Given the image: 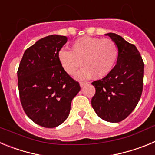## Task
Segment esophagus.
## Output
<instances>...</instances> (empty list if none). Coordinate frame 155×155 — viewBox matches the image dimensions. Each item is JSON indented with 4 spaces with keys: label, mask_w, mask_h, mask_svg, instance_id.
Here are the masks:
<instances>
[{
    "label": "esophagus",
    "mask_w": 155,
    "mask_h": 155,
    "mask_svg": "<svg viewBox=\"0 0 155 155\" xmlns=\"http://www.w3.org/2000/svg\"><path fill=\"white\" fill-rule=\"evenodd\" d=\"M85 84H87V82H80V86L81 87L85 85Z\"/></svg>",
    "instance_id": "34e87169"
}]
</instances>
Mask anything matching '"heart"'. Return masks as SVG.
I'll use <instances>...</instances> for the list:
<instances>
[{
  "instance_id": "b5f03b06",
  "label": "heart",
  "mask_w": 155,
  "mask_h": 155,
  "mask_svg": "<svg viewBox=\"0 0 155 155\" xmlns=\"http://www.w3.org/2000/svg\"><path fill=\"white\" fill-rule=\"evenodd\" d=\"M118 54L114 41L84 36L73 42L71 50H60L58 58L68 74H74L83 62L84 68L78 74V78H87L91 75L95 78H102L113 70Z\"/></svg>"
}]
</instances>
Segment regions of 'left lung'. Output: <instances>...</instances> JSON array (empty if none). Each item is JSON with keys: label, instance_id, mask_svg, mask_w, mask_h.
<instances>
[{"label": "left lung", "instance_id": "left-lung-1", "mask_svg": "<svg viewBox=\"0 0 155 155\" xmlns=\"http://www.w3.org/2000/svg\"><path fill=\"white\" fill-rule=\"evenodd\" d=\"M105 35L118 47V59L110 74L91 83L95 88L91 106L103 120L119 123L132 113L140 98L144 64L134 44L117 34Z\"/></svg>", "mask_w": 155, "mask_h": 155}]
</instances>
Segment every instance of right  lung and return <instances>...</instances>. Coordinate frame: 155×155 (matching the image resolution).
<instances>
[{"label": "right lung", "instance_id": "right-lung-1", "mask_svg": "<svg viewBox=\"0 0 155 155\" xmlns=\"http://www.w3.org/2000/svg\"><path fill=\"white\" fill-rule=\"evenodd\" d=\"M68 41L51 35L25 51L18 69L19 96L25 113L41 127L53 128L69 116L72 99L81 90L59 61L58 53Z\"/></svg>", "mask_w": 155, "mask_h": 155}]
</instances>
